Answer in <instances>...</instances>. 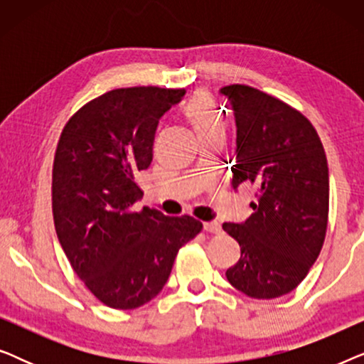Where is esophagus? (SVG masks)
Here are the masks:
<instances>
[{"mask_svg": "<svg viewBox=\"0 0 364 364\" xmlns=\"http://www.w3.org/2000/svg\"><path fill=\"white\" fill-rule=\"evenodd\" d=\"M203 230L210 232V233H220L222 227H220V223H218V222H205V223H203Z\"/></svg>", "mask_w": 364, "mask_h": 364, "instance_id": "1", "label": "esophagus"}]
</instances>
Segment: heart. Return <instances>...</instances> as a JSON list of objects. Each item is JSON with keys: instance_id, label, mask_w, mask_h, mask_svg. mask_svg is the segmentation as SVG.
<instances>
[{"instance_id": "1", "label": "heart", "mask_w": 364, "mask_h": 364, "mask_svg": "<svg viewBox=\"0 0 364 364\" xmlns=\"http://www.w3.org/2000/svg\"><path fill=\"white\" fill-rule=\"evenodd\" d=\"M182 116L191 124L200 141L215 134H225L227 131L225 112H222L218 104L205 91H198L188 99L182 109Z\"/></svg>"}]
</instances>
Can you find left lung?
<instances>
[{
  "label": "left lung",
  "mask_w": 364,
  "mask_h": 364,
  "mask_svg": "<svg viewBox=\"0 0 364 364\" xmlns=\"http://www.w3.org/2000/svg\"><path fill=\"white\" fill-rule=\"evenodd\" d=\"M237 124L232 187L253 186L257 202L242 223H223L240 245L227 270L238 291L258 300L287 295L320 255L328 225L330 177L325 149L311 122L255 87L220 89Z\"/></svg>",
  "instance_id": "1"
}]
</instances>
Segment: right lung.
<instances>
[{
	"label": "right lung",
	"mask_w": 364,
	"mask_h": 364,
	"mask_svg": "<svg viewBox=\"0 0 364 364\" xmlns=\"http://www.w3.org/2000/svg\"><path fill=\"white\" fill-rule=\"evenodd\" d=\"M183 89H114L64 126L53 166L54 227L73 270L109 308L132 310L159 295L178 248L202 230L191 215L136 210L139 172L152 162L159 119Z\"/></svg>",
	"instance_id": "right-lung-1"
}]
</instances>
